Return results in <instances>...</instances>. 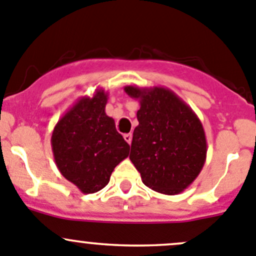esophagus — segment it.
Wrapping results in <instances>:
<instances>
[{
	"instance_id": "1",
	"label": "esophagus",
	"mask_w": 256,
	"mask_h": 256,
	"mask_svg": "<svg viewBox=\"0 0 256 256\" xmlns=\"http://www.w3.org/2000/svg\"><path fill=\"white\" fill-rule=\"evenodd\" d=\"M132 138H133V136H132V133L124 134V139H126V142H127L128 144L132 143Z\"/></svg>"
}]
</instances>
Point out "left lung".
I'll return each instance as SVG.
<instances>
[{
  "label": "left lung",
  "mask_w": 256,
  "mask_h": 256,
  "mask_svg": "<svg viewBox=\"0 0 256 256\" xmlns=\"http://www.w3.org/2000/svg\"><path fill=\"white\" fill-rule=\"evenodd\" d=\"M124 92L140 104L129 159L142 182L166 196L182 193L206 163L208 149L200 120L169 88L127 86Z\"/></svg>",
  "instance_id": "8db88e82"
}]
</instances>
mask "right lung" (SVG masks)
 <instances>
[{
  "instance_id": "obj_1",
  "label": "right lung",
  "mask_w": 256,
  "mask_h": 256,
  "mask_svg": "<svg viewBox=\"0 0 256 256\" xmlns=\"http://www.w3.org/2000/svg\"><path fill=\"white\" fill-rule=\"evenodd\" d=\"M108 92L80 97L56 124L50 146L56 166L82 193H97L110 183L116 166L129 154V144L106 114Z\"/></svg>"
}]
</instances>
